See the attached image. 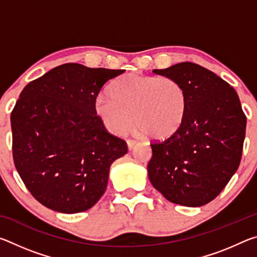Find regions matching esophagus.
<instances>
[{"instance_id":"34e87169","label":"esophagus","mask_w":257,"mask_h":257,"mask_svg":"<svg viewBox=\"0 0 257 257\" xmlns=\"http://www.w3.org/2000/svg\"><path fill=\"white\" fill-rule=\"evenodd\" d=\"M136 144H137V142L136 141H133V139H128L127 141V145H128V149L129 150H133L135 146H136Z\"/></svg>"}]
</instances>
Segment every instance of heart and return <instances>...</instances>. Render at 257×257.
I'll use <instances>...</instances> for the list:
<instances>
[{
  "instance_id": "b5f03b06",
  "label": "heart",
  "mask_w": 257,
  "mask_h": 257,
  "mask_svg": "<svg viewBox=\"0 0 257 257\" xmlns=\"http://www.w3.org/2000/svg\"><path fill=\"white\" fill-rule=\"evenodd\" d=\"M108 95L110 98H96L94 110L114 135L127 133L135 122L146 137L164 139L177 132L184 119L185 89L170 77L132 73L113 82Z\"/></svg>"
}]
</instances>
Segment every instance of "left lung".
Returning <instances> with one entry per match:
<instances>
[{"instance_id":"1","label":"left lung","mask_w":257,"mask_h":257,"mask_svg":"<svg viewBox=\"0 0 257 257\" xmlns=\"http://www.w3.org/2000/svg\"><path fill=\"white\" fill-rule=\"evenodd\" d=\"M153 72L184 87L186 108L176 133L151 143L150 180L169 202L205 205L223 190L240 163L246 115L238 94L222 78L193 62Z\"/></svg>"}]
</instances>
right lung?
I'll return each instance as SVG.
<instances>
[{
	"instance_id": "1",
	"label": "right lung",
	"mask_w": 257,
	"mask_h": 257,
	"mask_svg": "<svg viewBox=\"0 0 257 257\" xmlns=\"http://www.w3.org/2000/svg\"><path fill=\"white\" fill-rule=\"evenodd\" d=\"M123 72L66 63L21 92L11 112L12 155L21 180L44 206L71 214L103 196L111 164L128 147L107 132L94 105Z\"/></svg>"
}]
</instances>
